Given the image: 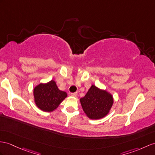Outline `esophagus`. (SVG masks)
Returning <instances> with one entry per match:
<instances>
[{"mask_svg": "<svg viewBox=\"0 0 155 155\" xmlns=\"http://www.w3.org/2000/svg\"><path fill=\"white\" fill-rule=\"evenodd\" d=\"M70 95H71V96H72V97H77V95H78V93H77V92H75V93H70Z\"/></svg>", "mask_w": 155, "mask_h": 155, "instance_id": "1", "label": "esophagus"}]
</instances>
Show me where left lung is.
Here are the masks:
<instances>
[{
  "mask_svg": "<svg viewBox=\"0 0 155 155\" xmlns=\"http://www.w3.org/2000/svg\"><path fill=\"white\" fill-rule=\"evenodd\" d=\"M80 103L89 118L98 120L108 114L114 100L112 95L106 90L100 89L92 85L86 95L80 99Z\"/></svg>",
  "mask_w": 155,
  "mask_h": 155,
  "instance_id": "obj_1",
  "label": "left lung"
}]
</instances>
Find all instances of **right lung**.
<instances>
[{
    "instance_id": "add662e5",
    "label": "right lung",
    "mask_w": 155,
    "mask_h": 155,
    "mask_svg": "<svg viewBox=\"0 0 155 155\" xmlns=\"http://www.w3.org/2000/svg\"><path fill=\"white\" fill-rule=\"evenodd\" d=\"M33 96L37 107L45 112H52L58 108L67 93L60 91L56 82L51 80L37 85L33 89Z\"/></svg>"
}]
</instances>
